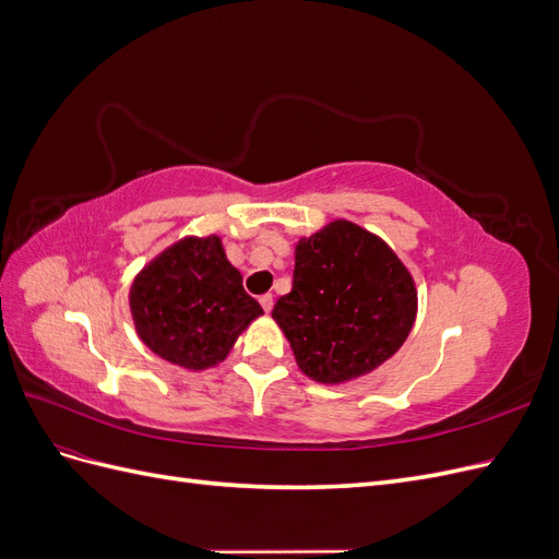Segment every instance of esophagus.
Returning <instances> with one entry per match:
<instances>
[{"label": "esophagus", "mask_w": 559, "mask_h": 559, "mask_svg": "<svg viewBox=\"0 0 559 559\" xmlns=\"http://www.w3.org/2000/svg\"><path fill=\"white\" fill-rule=\"evenodd\" d=\"M261 306H263V310H265V312L273 310V306H275V298H273V294H265V296H261Z\"/></svg>", "instance_id": "esophagus-1"}]
</instances>
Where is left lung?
I'll return each instance as SVG.
<instances>
[{
    "label": "left lung",
    "instance_id": "obj_1",
    "mask_svg": "<svg viewBox=\"0 0 559 559\" xmlns=\"http://www.w3.org/2000/svg\"><path fill=\"white\" fill-rule=\"evenodd\" d=\"M294 289L273 319L298 368L319 384L366 378L405 343L417 317V286L380 235L333 218L294 247Z\"/></svg>",
    "mask_w": 559,
    "mask_h": 559
}]
</instances>
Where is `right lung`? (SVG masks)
I'll list each match as a JSON object with an SVG mask.
<instances>
[{
	"label": "right lung",
	"instance_id": "right-lung-1",
	"mask_svg": "<svg viewBox=\"0 0 559 559\" xmlns=\"http://www.w3.org/2000/svg\"><path fill=\"white\" fill-rule=\"evenodd\" d=\"M128 306L140 341L191 373L222 364L263 314L218 235H186L165 247L132 277Z\"/></svg>",
	"mask_w": 559,
	"mask_h": 559
}]
</instances>
